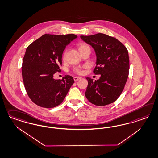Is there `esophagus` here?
Wrapping results in <instances>:
<instances>
[{
  "mask_svg": "<svg viewBox=\"0 0 158 158\" xmlns=\"http://www.w3.org/2000/svg\"><path fill=\"white\" fill-rule=\"evenodd\" d=\"M81 77H74V81H77L79 79H80Z\"/></svg>",
  "mask_w": 158,
  "mask_h": 158,
  "instance_id": "esophagus-1",
  "label": "esophagus"
}]
</instances>
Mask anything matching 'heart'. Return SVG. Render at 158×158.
I'll return each instance as SVG.
<instances>
[{"mask_svg":"<svg viewBox=\"0 0 158 158\" xmlns=\"http://www.w3.org/2000/svg\"><path fill=\"white\" fill-rule=\"evenodd\" d=\"M87 48H89V47L86 44H81L79 47H78V49H79V51H80V52H82V51H84V49H87ZM66 52H64V53L63 54V59H64L65 57H66ZM87 67V66H76L74 67L73 69V71L77 74H82L83 73H84V69L85 68Z\"/></svg>","mask_w":158,"mask_h":158,"instance_id":"obj_1","label":"heart"}]
</instances>
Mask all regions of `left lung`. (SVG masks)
Instances as JSON below:
<instances>
[{
    "label": "left lung",
    "mask_w": 158,
    "mask_h": 158,
    "mask_svg": "<svg viewBox=\"0 0 158 158\" xmlns=\"http://www.w3.org/2000/svg\"><path fill=\"white\" fill-rule=\"evenodd\" d=\"M80 38L94 49L97 55L95 74H101L97 81L87 77L85 92L92 104L103 106L115 102L120 96L127 80L130 64L127 49L116 38L98 33Z\"/></svg>",
    "instance_id": "left-lung-1"
}]
</instances>
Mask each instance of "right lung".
Masks as SVG:
<instances>
[{
    "instance_id": "1",
    "label": "right lung",
    "mask_w": 158,
    "mask_h": 158,
    "mask_svg": "<svg viewBox=\"0 0 158 158\" xmlns=\"http://www.w3.org/2000/svg\"><path fill=\"white\" fill-rule=\"evenodd\" d=\"M77 36L44 34L27 48L22 64V77L28 96L36 105L53 108L63 101L74 82L66 75L55 80L61 71L62 54L66 46Z\"/></svg>"
}]
</instances>
